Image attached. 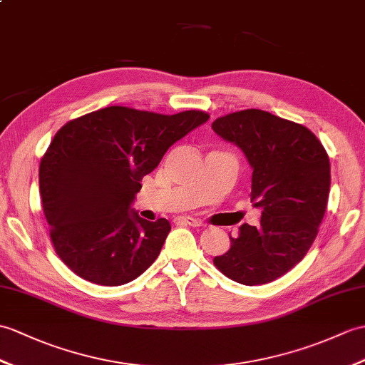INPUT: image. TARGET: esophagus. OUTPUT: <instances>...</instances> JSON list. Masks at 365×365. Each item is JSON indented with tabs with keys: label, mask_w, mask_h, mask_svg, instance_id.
I'll return each mask as SVG.
<instances>
[{
	"label": "esophagus",
	"mask_w": 365,
	"mask_h": 365,
	"mask_svg": "<svg viewBox=\"0 0 365 365\" xmlns=\"http://www.w3.org/2000/svg\"><path fill=\"white\" fill-rule=\"evenodd\" d=\"M175 222L177 224H183V225H191V227H199L202 222L196 217H191V216H177L175 217Z\"/></svg>",
	"instance_id": "esophagus-1"
}]
</instances>
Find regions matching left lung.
Returning a JSON list of instances; mask_svg holds the SVG:
<instances>
[{"mask_svg":"<svg viewBox=\"0 0 365 365\" xmlns=\"http://www.w3.org/2000/svg\"><path fill=\"white\" fill-rule=\"evenodd\" d=\"M211 129L244 152L252 168L250 200L261 210L259 225L242 224L213 262L236 283H270L316 240L331 183L328 154L304 125L258 108L217 118Z\"/></svg>","mask_w":365,"mask_h":365,"instance_id":"1","label":"left lung"}]
</instances>
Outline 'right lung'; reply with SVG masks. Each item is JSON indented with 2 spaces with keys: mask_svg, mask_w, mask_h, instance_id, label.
<instances>
[{
  "mask_svg": "<svg viewBox=\"0 0 365 365\" xmlns=\"http://www.w3.org/2000/svg\"><path fill=\"white\" fill-rule=\"evenodd\" d=\"M210 115H160L112 106L66 123L40 162L43 213L56 253L76 275L103 286L140 277L162 250L168 219L132 208L141 179Z\"/></svg>",
  "mask_w": 365,
  "mask_h": 365,
  "instance_id": "obj_1",
  "label": "right lung"
}]
</instances>
